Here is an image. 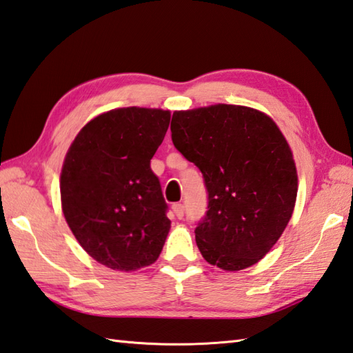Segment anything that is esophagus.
Listing matches in <instances>:
<instances>
[{"mask_svg": "<svg viewBox=\"0 0 353 353\" xmlns=\"http://www.w3.org/2000/svg\"><path fill=\"white\" fill-rule=\"evenodd\" d=\"M172 212L176 214L177 219H182L183 217V212H185L183 205L182 203H174V205H172Z\"/></svg>", "mask_w": 353, "mask_h": 353, "instance_id": "esophagus-1", "label": "esophagus"}]
</instances>
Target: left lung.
I'll return each mask as SVG.
<instances>
[{
    "instance_id": "obj_1",
    "label": "left lung",
    "mask_w": 353,
    "mask_h": 353,
    "mask_svg": "<svg viewBox=\"0 0 353 353\" xmlns=\"http://www.w3.org/2000/svg\"><path fill=\"white\" fill-rule=\"evenodd\" d=\"M171 139L202 171L208 211L196 228L210 265L241 271L271 251L292 217L299 177L271 117L243 105L174 112Z\"/></svg>"
}]
</instances>
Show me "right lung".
I'll list each match as a JSON object with an SVG mask.
<instances>
[{"mask_svg":"<svg viewBox=\"0 0 353 353\" xmlns=\"http://www.w3.org/2000/svg\"><path fill=\"white\" fill-rule=\"evenodd\" d=\"M170 117L157 108L110 110L79 131L65 154L62 212L84 251L110 269L153 265L167 240L168 205L150 161Z\"/></svg>","mask_w":353,"mask_h":353,"instance_id":"1","label":"right lung"}]
</instances>
